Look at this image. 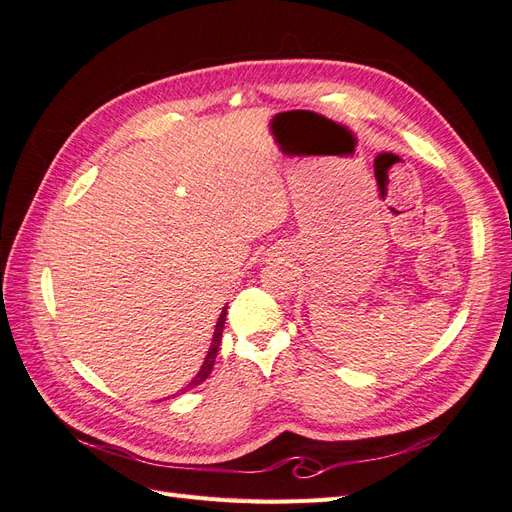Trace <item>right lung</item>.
Segmentation results:
<instances>
[{"label":"right lung","instance_id":"1","mask_svg":"<svg viewBox=\"0 0 512 512\" xmlns=\"http://www.w3.org/2000/svg\"><path fill=\"white\" fill-rule=\"evenodd\" d=\"M224 322H226V307L222 309V314H220V318H218V324H215L213 342H211V348H209V352H207V356H205V363H203V367H200L198 374L192 378V382H190L188 386H185V389H194V386H198L200 382H205V380L209 378L211 369H213V363H215V356H218V350H220V344H222Z\"/></svg>","mask_w":512,"mask_h":512}]
</instances>
